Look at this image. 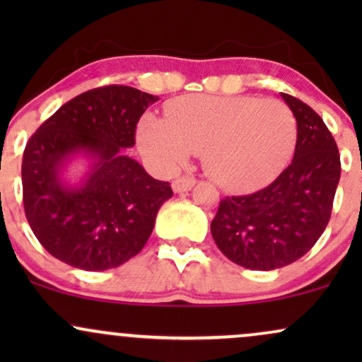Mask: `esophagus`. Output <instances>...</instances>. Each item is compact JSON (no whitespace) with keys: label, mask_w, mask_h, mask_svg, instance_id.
Wrapping results in <instances>:
<instances>
[{"label":"esophagus","mask_w":362,"mask_h":362,"mask_svg":"<svg viewBox=\"0 0 362 362\" xmlns=\"http://www.w3.org/2000/svg\"><path fill=\"white\" fill-rule=\"evenodd\" d=\"M194 185H195L194 178H190V177H180V178H177V180H173L172 189H173V192L182 194V192H187V190L192 189Z\"/></svg>","instance_id":"obj_1"}]
</instances>
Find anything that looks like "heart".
I'll return each mask as SVG.
<instances>
[{
	"mask_svg": "<svg viewBox=\"0 0 362 362\" xmlns=\"http://www.w3.org/2000/svg\"><path fill=\"white\" fill-rule=\"evenodd\" d=\"M296 119L276 98L185 95L170 102L165 120L139 122V146L161 168L175 170L190 153L221 189L247 192L271 182L296 146Z\"/></svg>",
	"mask_w": 362,
	"mask_h": 362,
	"instance_id": "b5f03b06",
	"label": "heart"
}]
</instances>
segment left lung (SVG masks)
Returning <instances> with one entry per match:
<instances>
[{"label": "left lung", "instance_id": "left-lung-1", "mask_svg": "<svg viewBox=\"0 0 362 362\" xmlns=\"http://www.w3.org/2000/svg\"><path fill=\"white\" fill-rule=\"evenodd\" d=\"M281 97L296 119L293 161L259 192L223 199L211 223L219 250L252 271L286 267L317 243L340 178L337 144L322 117L305 102Z\"/></svg>", "mask_w": 362, "mask_h": 362}]
</instances>
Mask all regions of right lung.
<instances>
[{
	"instance_id": "obj_1",
	"label": "right lung",
	"mask_w": 362,
	"mask_h": 362,
	"mask_svg": "<svg viewBox=\"0 0 362 362\" xmlns=\"http://www.w3.org/2000/svg\"><path fill=\"white\" fill-rule=\"evenodd\" d=\"M158 97L110 85L78 95L28 139L22 161L23 207L40 245L71 267L107 271L143 250L168 182L126 155L136 124ZM76 154L92 160L80 185L62 170Z\"/></svg>"
}]
</instances>
